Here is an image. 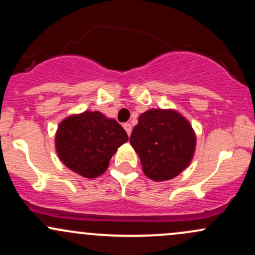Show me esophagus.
Wrapping results in <instances>:
<instances>
[{
  "label": "esophagus",
  "mask_w": 255,
  "mask_h": 255,
  "mask_svg": "<svg viewBox=\"0 0 255 255\" xmlns=\"http://www.w3.org/2000/svg\"><path fill=\"white\" fill-rule=\"evenodd\" d=\"M124 128L126 129V131H127L128 135H130V133H131V125L128 124V122H127V124L124 125Z\"/></svg>",
  "instance_id": "obj_1"
}]
</instances>
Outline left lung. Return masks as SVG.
<instances>
[{
    "instance_id": "obj_1",
    "label": "left lung",
    "mask_w": 255,
    "mask_h": 255,
    "mask_svg": "<svg viewBox=\"0 0 255 255\" xmlns=\"http://www.w3.org/2000/svg\"><path fill=\"white\" fill-rule=\"evenodd\" d=\"M129 141L144 174L154 181L177 176L191 163L195 150L192 126L174 110L151 109L141 114Z\"/></svg>"
}]
</instances>
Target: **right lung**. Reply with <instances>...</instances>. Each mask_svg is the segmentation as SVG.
<instances>
[{"instance_id":"add662e5","label":"right lung","mask_w":255,"mask_h":255,"mask_svg":"<svg viewBox=\"0 0 255 255\" xmlns=\"http://www.w3.org/2000/svg\"><path fill=\"white\" fill-rule=\"evenodd\" d=\"M127 140V133L115 120L99 111H85L61 122L55 144L64 165L95 178L105 172L113 154Z\"/></svg>"}]
</instances>
